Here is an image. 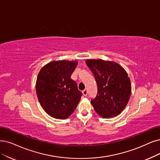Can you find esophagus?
Masks as SVG:
<instances>
[{"instance_id": "1", "label": "esophagus", "mask_w": 160, "mask_h": 160, "mask_svg": "<svg viewBox=\"0 0 160 160\" xmlns=\"http://www.w3.org/2000/svg\"><path fill=\"white\" fill-rule=\"evenodd\" d=\"M82 94H83L85 97H86V96L88 94V91H87V90H86V89H85V90H84V91H82Z\"/></svg>"}]
</instances>
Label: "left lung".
Here are the masks:
<instances>
[{
    "mask_svg": "<svg viewBox=\"0 0 160 160\" xmlns=\"http://www.w3.org/2000/svg\"><path fill=\"white\" fill-rule=\"evenodd\" d=\"M86 64L94 75L98 93L91 102L94 110L103 118L120 114L126 107L131 94L128 74L119 63L101 59H88Z\"/></svg>",
    "mask_w": 160,
    "mask_h": 160,
    "instance_id": "left-lung-1",
    "label": "left lung"
}]
</instances>
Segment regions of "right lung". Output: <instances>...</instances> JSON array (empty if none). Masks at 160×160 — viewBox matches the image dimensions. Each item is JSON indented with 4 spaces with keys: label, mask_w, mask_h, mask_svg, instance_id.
Listing matches in <instances>:
<instances>
[{
    "label": "right lung",
    "mask_w": 160,
    "mask_h": 160,
    "mask_svg": "<svg viewBox=\"0 0 160 160\" xmlns=\"http://www.w3.org/2000/svg\"><path fill=\"white\" fill-rule=\"evenodd\" d=\"M78 61H52L44 66L37 75L36 92L40 104L50 116L65 119L76 109L82 93L71 75Z\"/></svg>",
    "instance_id": "obj_1"
}]
</instances>
